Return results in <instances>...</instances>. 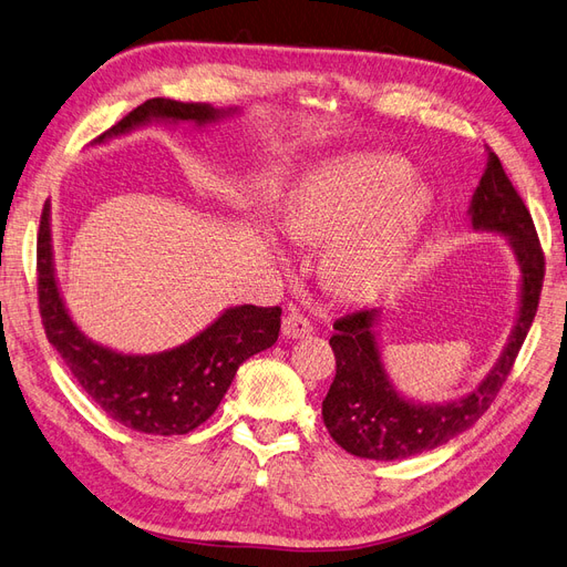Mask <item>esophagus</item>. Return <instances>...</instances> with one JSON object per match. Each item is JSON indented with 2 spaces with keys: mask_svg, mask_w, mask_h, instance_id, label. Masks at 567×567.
<instances>
[{
  "mask_svg": "<svg viewBox=\"0 0 567 567\" xmlns=\"http://www.w3.org/2000/svg\"><path fill=\"white\" fill-rule=\"evenodd\" d=\"M310 330H313V327H310L308 318H303L301 313H295V310L282 318V337L285 339H301V337L310 334Z\"/></svg>",
  "mask_w": 567,
  "mask_h": 567,
  "instance_id": "esophagus-1",
  "label": "esophagus"
}]
</instances>
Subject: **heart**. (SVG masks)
<instances>
[{
  "label": "heart",
  "mask_w": 567,
  "mask_h": 567,
  "mask_svg": "<svg viewBox=\"0 0 567 567\" xmlns=\"http://www.w3.org/2000/svg\"><path fill=\"white\" fill-rule=\"evenodd\" d=\"M426 193L405 164L377 153L320 162L291 193L282 228L297 243H324V272L349 297L386 287L422 228Z\"/></svg>",
  "instance_id": "obj_1"
}]
</instances>
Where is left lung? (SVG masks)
Listing matches in <instances>:
<instances>
[{
  "instance_id": "left-lung-1",
  "label": "left lung",
  "mask_w": 567,
  "mask_h": 567,
  "mask_svg": "<svg viewBox=\"0 0 567 567\" xmlns=\"http://www.w3.org/2000/svg\"><path fill=\"white\" fill-rule=\"evenodd\" d=\"M471 228L506 237L520 270L518 310L514 330L476 389L447 403H419L400 393L383 368L379 346V310H360L334 322L330 346L337 358V377L322 400L324 426L334 443L362 460H408L478 422L497 398L520 346L535 320L544 282V254L537 230L495 153H487L481 184L471 197Z\"/></svg>"
}]
</instances>
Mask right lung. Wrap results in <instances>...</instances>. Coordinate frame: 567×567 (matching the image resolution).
Returning <instances> with one entry per match:
<instances>
[{
    "instance_id": "obj_1",
    "label": "right lung",
    "mask_w": 567,
    "mask_h": 567,
    "mask_svg": "<svg viewBox=\"0 0 567 567\" xmlns=\"http://www.w3.org/2000/svg\"><path fill=\"white\" fill-rule=\"evenodd\" d=\"M237 107L151 99L94 143L132 134L141 126H209L233 117ZM38 295L49 343L61 353L89 398L126 429L153 435H184L216 412L240 364L280 334L282 308L230 306L203 332L159 353H122L89 339L70 318L53 266L51 205H44L38 233Z\"/></svg>"
}]
</instances>
